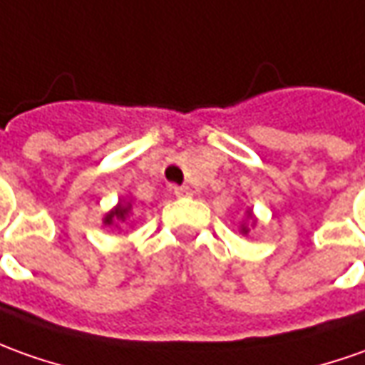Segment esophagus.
Segmentation results:
<instances>
[{
  "instance_id": "1",
  "label": "esophagus",
  "mask_w": 365,
  "mask_h": 365,
  "mask_svg": "<svg viewBox=\"0 0 365 365\" xmlns=\"http://www.w3.org/2000/svg\"><path fill=\"white\" fill-rule=\"evenodd\" d=\"M173 193H175L178 197H192L193 195L192 187H187V185H182V187H173Z\"/></svg>"
}]
</instances>
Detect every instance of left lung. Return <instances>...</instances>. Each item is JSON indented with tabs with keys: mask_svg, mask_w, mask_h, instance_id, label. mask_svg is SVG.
<instances>
[{
	"mask_svg": "<svg viewBox=\"0 0 365 365\" xmlns=\"http://www.w3.org/2000/svg\"><path fill=\"white\" fill-rule=\"evenodd\" d=\"M244 215H245L244 222L240 224V234H242V235H247V234H250V230H252V227H255V225H257V217H255L254 212H252L250 207L245 210V214H244Z\"/></svg>",
	"mask_w": 365,
	"mask_h": 365,
	"instance_id": "obj_1",
	"label": "left lung"
}]
</instances>
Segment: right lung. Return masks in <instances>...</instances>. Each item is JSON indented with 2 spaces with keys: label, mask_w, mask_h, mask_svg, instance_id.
Wrapping results in <instances>:
<instances>
[{
  "label": "right lung",
  "mask_w": 365,
  "mask_h": 365,
  "mask_svg": "<svg viewBox=\"0 0 365 365\" xmlns=\"http://www.w3.org/2000/svg\"><path fill=\"white\" fill-rule=\"evenodd\" d=\"M131 214H133V200L131 197L120 200L118 205H113L110 212L103 215V225H108V227H120V224L130 220Z\"/></svg>",
  "instance_id": "obj_1"
}]
</instances>
